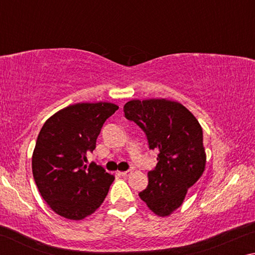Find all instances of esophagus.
<instances>
[{
    "mask_svg": "<svg viewBox=\"0 0 255 255\" xmlns=\"http://www.w3.org/2000/svg\"><path fill=\"white\" fill-rule=\"evenodd\" d=\"M131 173V171L130 170H128V171H124V172H118V174L119 175H122V176H127V175H129Z\"/></svg>",
    "mask_w": 255,
    "mask_h": 255,
    "instance_id": "esophagus-1",
    "label": "esophagus"
}]
</instances>
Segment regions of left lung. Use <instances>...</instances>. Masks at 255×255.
Instances as JSON below:
<instances>
[{
	"mask_svg": "<svg viewBox=\"0 0 255 255\" xmlns=\"http://www.w3.org/2000/svg\"><path fill=\"white\" fill-rule=\"evenodd\" d=\"M125 117L145 132L157 164L148 172V185L140 199L158 216H169L182 205L188 189L204 173L206 154L202 128L181 103L166 99L131 100Z\"/></svg>",
	"mask_w": 255,
	"mask_h": 255,
	"instance_id": "8db88e82",
	"label": "left lung"
}]
</instances>
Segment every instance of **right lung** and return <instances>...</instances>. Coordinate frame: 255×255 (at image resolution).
<instances>
[{"label":"right lung","instance_id":"right-lung-1","mask_svg":"<svg viewBox=\"0 0 255 255\" xmlns=\"http://www.w3.org/2000/svg\"><path fill=\"white\" fill-rule=\"evenodd\" d=\"M119 107L109 102L76 103L47 120L32 154V174L41 197L56 214L81 221L105 200L115 176L86 165L106 120Z\"/></svg>","mask_w":255,"mask_h":255}]
</instances>
